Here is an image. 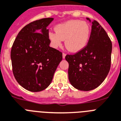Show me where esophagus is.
<instances>
[{
  "mask_svg": "<svg viewBox=\"0 0 121 121\" xmlns=\"http://www.w3.org/2000/svg\"><path fill=\"white\" fill-rule=\"evenodd\" d=\"M65 56H66V54H64V53H63V54H62V58H63V59H65Z\"/></svg>",
  "mask_w": 121,
  "mask_h": 121,
  "instance_id": "34e87169",
  "label": "esophagus"
}]
</instances>
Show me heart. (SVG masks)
Instances as JSON below:
<instances>
[{"instance_id":"1","label":"heart","mask_w":121,"mask_h":121,"mask_svg":"<svg viewBox=\"0 0 121 121\" xmlns=\"http://www.w3.org/2000/svg\"><path fill=\"white\" fill-rule=\"evenodd\" d=\"M55 32H49V40L53 47L57 48L65 40V46L71 52L83 50L87 45L91 36V27L87 22L79 20H70L57 25Z\"/></svg>"}]
</instances>
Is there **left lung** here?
Wrapping results in <instances>:
<instances>
[{"label":"left lung","mask_w":121,"mask_h":121,"mask_svg":"<svg viewBox=\"0 0 121 121\" xmlns=\"http://www.w3.org/2000/svg\"><path fill=\"white\" fill-rule=\"evenodd\" d=\"M89 41L84 49L74 55H67L68 76L72 86L89 91L99 86L105 80L111 67L112 42L105 30L95 21H91Z\"/></svg>","instance_id":"1"}]
</instances>
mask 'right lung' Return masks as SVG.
I'll use <instances>...</instances> for the list:
<instances>
[{
  "label": "right lung",
  "mask_w": 121,
  "mask_h": 121,
  "mask_svg": "<svg viewBox=\"0 0 121 121\" xmlns=\"http://www.w3.org/2000/svg\"><path fill=\"white\" fill-rule=\"evenodd\" d=\"M53 18H44L27 24L21 29L12 47V70L22 87L39 92L49 86L62 54L49 46L47 26Z\"/></svg>",
  "instance_id": "obj_1"
}]
</instances>
